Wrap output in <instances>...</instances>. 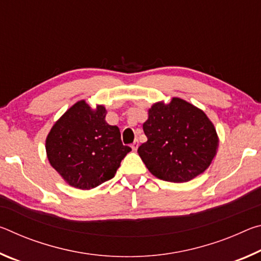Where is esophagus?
Here are the masks:
<instances>
[{
	"mask_svg": "<svg viewBox=\"0 0 261 261\" xmlns=\"http://www.w3.org/2000/svg\"><path fill=\"white\" fill-rule=\"evenodd\" d=\"M138 145H139V144H138V140H135V141H134V143H132V144H131V148H132V149H134V151H136V149H137V148H138Z\"/></svg>",
	"mask_w": 261,
	"mask_h": 261,
	"instance_id": "obj_1",
	"label": "esophagus"
}]
</instances>
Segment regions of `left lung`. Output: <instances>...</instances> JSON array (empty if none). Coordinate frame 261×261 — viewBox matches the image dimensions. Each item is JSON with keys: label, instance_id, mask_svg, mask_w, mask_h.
I'll list each match as a JSON object with an SVG mask.
<instances>
[{"label": "left lung", "instance_id": "8db88e82", "mask_svg": "<svg viewBox=\"0 0 261 261\" xmlns=\"http://www.w3.org/2000/svg\"><path fill=\"white\" fill-rule=\"evenodd\" d=\"M143 129L147 141L139 146V156L154 176L167 182L194 178L216 154L214 125L202 110L182 99L153 105Z\"/></svg>", "mask_w": 261, "mask_h": 261}]
</instances>
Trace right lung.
<instances>
[{"label":"right lung","mask_w":261,"mask_h":261,"mask_svg":"<svg viewBox=\"0 0 261 261\" xmlns=\"http://www.w3.org/2000/svg\"><path fill=\"white\" fill-rule=\"evenodd\" d=\"M106 113L103 106L92 110L78 101L47 137L48 160L71 187L90 190L112 179L131 151L123 145L120 129L105 121Z\"/></svg>","instance_id":"obj_1"}]
</instances>
